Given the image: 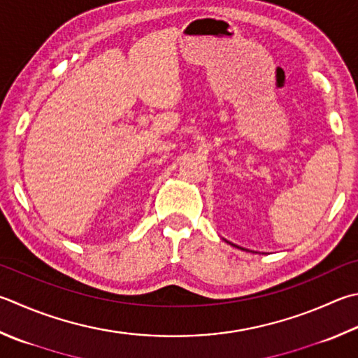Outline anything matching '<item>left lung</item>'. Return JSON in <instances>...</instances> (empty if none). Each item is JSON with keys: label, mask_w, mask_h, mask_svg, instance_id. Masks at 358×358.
I'll list each match as a JSON object with an SVG mask.
<instances>
[{"label": "left lung", "mask_w": 358, "mask_h": 358, "mask_svg": "<svg viewBox=\"0 0 358 358\" xmlns=\"http://www.w3.org/2000/svg\"><path fill=\"white\" fill-rule=\"evenodd\" d=\"M237 248H238V246H237Z\"/></svg>", "instance_id": "1"}]
</instances>
